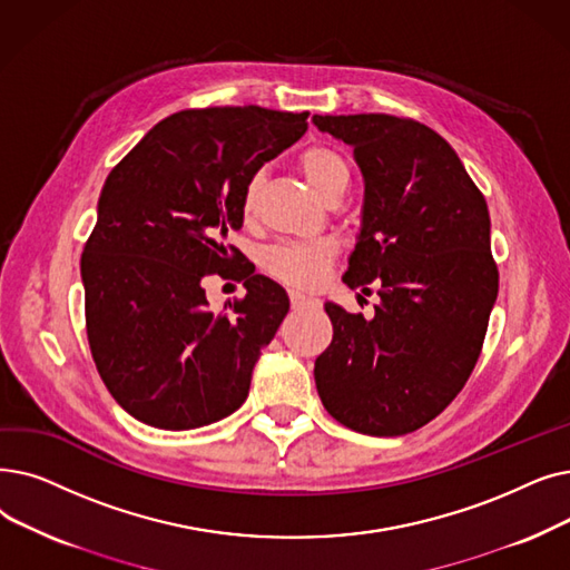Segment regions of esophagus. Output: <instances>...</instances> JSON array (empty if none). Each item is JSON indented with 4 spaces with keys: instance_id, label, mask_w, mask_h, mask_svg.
Returning <instances> with one entry per match:
<instances>
[{
    "instance_id": "1",
    "label": "esophagus",
    "mask_w": 570,
    "mask_h": 570,
    "mask_svg": "<svg viewBox=\"0 0 570 570\" xmlns=\"http://www.w3.org/2000/svg\"><path fill=\"white\" fill-rule=\"evenodd\" d=\"M288 301H291V307H293V309H305V307L312 305V298H307V295H303V293H298V291H291V293H288Z\"/></svg>"
}]
</instances>
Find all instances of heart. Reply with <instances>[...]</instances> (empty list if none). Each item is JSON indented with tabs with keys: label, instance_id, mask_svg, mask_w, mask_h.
I'll list each match as a JSON object with an SVG mask.
<instances>
[{
	"label": "heart",
	"instance_id": "b5f03b06",
	"mask_svg": "<svg viewBox=\"0 0 570 570\" xmlns=\"http://www.w3.org/2000/svg\"><path fill=\"white\" fill-rule=\"evenodd\" d=\"M298 167L309 186L328 203L331 197L342 195L350 184V165L337 148L328 144H312L298 156ZM261 177H252L242 195V214L252 218L258 209ZM335 244L318 242H282L263 252L261 265L272 279L293 288H312L324 277L328 265L335 261Z\"/></svg>",
	"mask_w": 570,
	"mask_h": 570
}]
</instances>
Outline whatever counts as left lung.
Returning a JSON list of instances; mask_svg holds the SVG:
<instances>
[{"label": "left lung", "instance_id": "8db88e82", "mask_svg": "<svg viewBox=\"0 0 570 570\" xmlns=\"http://www.w3.org/2000/svg\"><path fill=\"white\" fill-rule=\"evenodd\" d=\"M354 146L363 228L342 282L373 293L375 316L326 303L333 342L314 363L321 403L346 429L405 435L468 382L499 295L482 190L435 130L389 114L314 116Z\"/></svg>", "mask_w": 570, "mask_h": 570}]
</instances>
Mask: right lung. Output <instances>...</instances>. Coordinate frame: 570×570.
Listing matches in <instances>:
<instances>
[{
	"label": "right lung",
	"mask_w": 570,
	"mask_h": 570,
	"mask_svg": "<svg viewBox=\"0 0 570 570\" xmlns=\"http://www.w3.org/2000/svg\"><path fill=\"white\" fill-rule=\"evenodd\" d=\"M307 116L186 109L109 171L81 256L86 333L97 373L139 422L207 426L249 395L254 363L288 312L286 293L244 269L246 295L216 316L203 282L242 261L224 237L242 228L244 188L305 135Z\"/></svg>",
	"instance_id": "right-lung-1"
}]
</instances>
